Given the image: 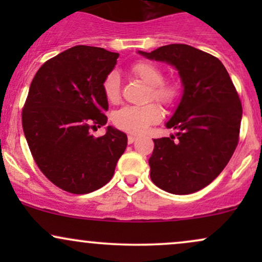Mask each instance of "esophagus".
<instances>
[{
    "mask_svg": "<svg viewBox=\"0 0 262 262\" xmlns=\"http://www.w3.org/2000/svg\"><path fill=\"white\" fill-rule=\"evenodd\" d=\"M137 139H138L137 135H133V134H129V135H128V143H129V144H133L134 141L137 140Z\"/></svg>",
    "mask_w": 262,
    "mask_h": 262,
    "instance_id": "34e87169",
    "label": "esophagus"
}]
</instances>
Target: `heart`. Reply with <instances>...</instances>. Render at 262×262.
<instances>
[{"label": "heart", "instance_id": "obj_1", "mask_svg": "<svg viewBox=\"0 0 262 262\" xmlns=\"http://www.w3.org/2000/svg\"><path fill=\"white\" fill-rule=\"evenodd\" d=\"M132 73L141 82L149 86V97L164 106H170L177 100L180 87L173 81H162L164 73L158 65L149 61H139L132 66ZM103 92L111 103L118 102L121 97V77L118 73L108 74L103 82ZM161 112L158 106L150 103L145 106H124L113 114V123L117 128L129 133H141L149 125L159 122Z\"/></svg>", "mask_w": 262, "mask_h": 262}]
</instances>
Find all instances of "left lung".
Listing matches in <instances>:
<instances>
[{
    "label": "left lung",
    "mask_w": 262,
    "mask_h": 262,
    "mask_svg": "<svg viewBox=\"0 0 262 262\" xmlns=\"http://www.w3.org/2000/svg\"><path fill=\"white\" fill-rule=\"evenodd\" d=\"M144 58L166 62L179 71L181 100L166 128L176 138L154 139L150 179L173 194L208 186L229 162L237 145L243 108L227 69L215 56L186 44H170Z\"/></svg>",
    "instance_id": "1"
}]
</instances>
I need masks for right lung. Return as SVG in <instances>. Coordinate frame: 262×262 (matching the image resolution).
<instances>
[{
  "label": "right lung",
  "mask_w": 262,
  "mask_h": 262,
  "mask_svg": "<svg viewBox=\"0 0 262 262\" xmlns=\"http://www.w3.org/2000/svg\"><path fill=\"white\" fill-rule=\"evenodd\" d=\"M118 53L76 45L41 65L29 87L22 125L38 167L64 191L85 194L112 179L127 148V134L107 123L103 82Z\"/></svg>",
  "instance_id": "1"
}]
</instances>
